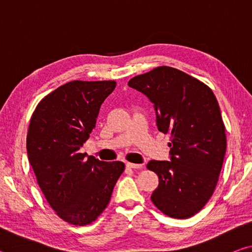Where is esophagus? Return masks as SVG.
Here are the masks:
<instances>
[{"instance_id":"34e87169","label":"esophagus","mask_w":252,"mask_h":252,"mask_svg":"<svg viewBox=\"0 0 252 252\" xmlns=\"http://www.w3.org/2000/svg\"><path fill=\"white\" fill-rule=\"evenodd\" d=\"M126 167L130 168V169L138 170V169L142 168V164H136V163H131V162H126Z\"/></svg>"}]
</instances>
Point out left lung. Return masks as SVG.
Returning a JSON list of instances; mask_svg holds the SVG:
<instances>
[{
    "mask_svg": "<svg viewBox=\"0 0 252 252\" xmlns=\"http://www.w3.org/2000/svg\"><path fill=\"white\" fill-rule=\"evenodd\" d=\"M127 85L150 99L158 130L170 134L171 161L147 164L159 177L152 202L171 218H190L213 194L227 148L216 95L200 80L165 65L134 76Z\"/></svg>",
    "mask_w": 252,
    "mask_h": 252,
    "instance_id": "1",
    "label": "left lung"
}]
</instances>
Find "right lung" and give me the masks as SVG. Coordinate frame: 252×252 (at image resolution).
<instances>
[{
  "mask_svg": "<svg viewBox=\"0 0 252 252\" xmlns=\"http://www.w3.org/2000/svg\"><path fill=\"white\" fill-rule=\"evenodd\" d=\"M116 85V81H71L45 95L30 120L29 162L46 201L70 224L95 221L126 169L123 162L87 159V153L79 152Z\"/></svg>",
  "mask_w": 252,
  "mask_h": 252,
  "instance_id": "1",
  "label": "right lung"
}]
</instances>
